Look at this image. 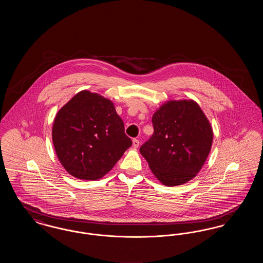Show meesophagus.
Instances as JSON below:
<instances>
[{
	"mask_svg": "<svg viewBox=\"0 0 263 263\" xmlns=\"http://www.w3.org/2000/svg\"><path fill=\"white\" fill-rule=\"evenodd\" d=\"M133 147L134 148H138L139 147V144H140V142H139V140L138 139H133Z\"/></svg>",
	"mask_w": 263,
	"mask_h": 263,
	"instance_id": "esophagus-1",
	"label": "esophagus"
}]
</instances>
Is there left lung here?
<instances>
[{
	"instance_id": "obj_1",
	"label": "left lung",
	"mask_w": 263,
	"mask_h": 263,
	"mask_svg": "<svg viewBox=\"0 0 263 263\" xmlns=\"http://www.w3.org/2000/svg\"><path fill=\"white\" fill-rule=\"evenodd\" d=\"M153 136L140 153L165 186L186 183L200 172L211 151L213 130L197 102L168 100L154 113Z\"/></svg>"
}]
</instances>
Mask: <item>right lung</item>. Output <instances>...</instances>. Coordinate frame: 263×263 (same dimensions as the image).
Here are the masks:
<instances>
[{"mask_svg": "<svg viewBox=\"0 0 263 263\" xmlns=\"http://www.w3.org/2000/svg\"><path fill=\"white\" fill-rule=\"evenodd\" d=\"M52 141L68 174L85 180L104 176L132 145L112 101L86 89L56 114Z\"/></svg>", "mask_w": 263, "mask_h": 263, "instance_id": "add662e5", "label": "right lung"}]
</instances>
